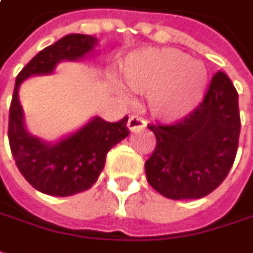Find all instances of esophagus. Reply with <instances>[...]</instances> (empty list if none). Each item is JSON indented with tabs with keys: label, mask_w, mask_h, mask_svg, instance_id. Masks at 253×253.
<instances>
[{
	"label": "esophagus",
	"mask_w": 253,
	"mask_h": 253,
	"mask_svg": "<svg viewBox=\"0 0 253 253\" xmlns=\"http://www.w3.org/2000/svg\"><path fill=\"white\" fill-rule=\"evenodd\" d=\"M144 126H145V120H142L141 118H138L137 115H131V116L128 118L127 127H128L130 131H134V130H137V128H140V127Z\"/></svg>",
	"instance_id": "obj_1"
}]
</instances>
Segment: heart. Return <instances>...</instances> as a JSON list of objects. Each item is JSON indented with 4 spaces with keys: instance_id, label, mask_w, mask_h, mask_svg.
Returning <instances> with one entry per match:
<instances>
[{
    "instance_id": "b5f03b06",
    "label": "heart",
    "mask_w": 253,
    "mask_h": 253,
    "mask_svg": "<svg viewBox=\"0 0 253 253\" xmlns=\"http://www.w3.org/2000/svg\"><path fill=\"white\" fill-rule=\"evenodd\" d=\"M126 82L131 90L152 94L151 111L155 116L174 120L198 104L206 72L199 62L177 49H145L128 58Z\"/></svg>"
}]
</instances>
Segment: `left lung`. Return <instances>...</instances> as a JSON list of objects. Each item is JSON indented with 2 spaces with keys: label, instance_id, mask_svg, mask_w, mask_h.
Masks as SVG:
<instances>
[{
  "label": "left lung",
  "instance_id": "obj_1",
  "mask_svg": "<svg viewBox=\"0 0 253 253\" xmlns=\"http://www.w3.org/2000/svg\"><path fill=\"white\" fill-rule=\"evenodd\" d=\"M156 147L145 162L151 187L169 199L202 198L234 163L241 119L238 92L226 73L212 76L202 102L170 125H148Z\"/></svg>",
  "mask_w": 253,
  "mask_h": 253
}]
</instances>
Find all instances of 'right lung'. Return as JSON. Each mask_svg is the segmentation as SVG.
<instances>
[{
	"mask_svg": "<svg viewBox=\"0 0 253 253\" xmlns=\"http://www.w3.org/2000/svg\"><path fill=\"white\" fill-rule=\"evenodd\" d=\"M97 39L85 34H69L44 48L20 70L12 95L8 140L15 163L26 180L40 192L70 197L88 190L98 180L109 149L128 135L127 116L118 122L92 119L82 130L55 145L32 137L23 126L19 102V84L33 75H45L63 59L82 58L92 49Z\"/></svg>",
	"mask_w": 253,
	"mask_h": 253,
	"instance_id": "right-lung-1",
	"label": "right lung"
}]
</instances>
